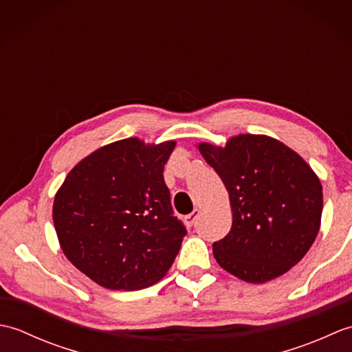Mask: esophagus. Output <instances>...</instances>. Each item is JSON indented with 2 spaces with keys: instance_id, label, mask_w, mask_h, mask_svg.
<instances>
[{
  "instance_id": "obj_1",
  "label": "esophagus",
  "mask_w": 352,
  "mask_h": 352,
  "mask_svg": "<svg viewBox=\"0 0 352 352\" xmlns=\"http://www.w3.org/2000/svg\"><path fill=\"white\" fill-rule=\"evenodd\" d=\"M199 216H201V210H198V208H195V210H193L190 214H188L184 218V223L188 227H193L197 223V221L199 219Z\"/></svg>"
}]
</instances>
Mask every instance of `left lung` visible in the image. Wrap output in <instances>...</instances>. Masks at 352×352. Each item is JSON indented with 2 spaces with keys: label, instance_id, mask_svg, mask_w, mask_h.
I'll return each mask as SVG.
<instances>
[{
  "label": "left lung",
  "instance_id": "8db88e82",
  "mask_svg": "<svg viewBox=\"0 0 352 352\" xmlns=\"http://www.w3.org/2000/svg\"><path fill=\"white\" fill-rule=\"evenodd\" d=\"M230 197L233 226L213 243L219 266L248 283L286 274L315 242L322 186L315 172L280 140L239 134L227 145L199 144Z\"/></svg>",
  "mask_w": 352,
  "mask_h": 352
}]
</instances>
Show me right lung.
I'll return each mask as SVG.
<instances>
[{
	"mask_svg": "<svg viewBox=\"0 0 352 352\" xmlns=\"http://www.w3.org/2000/svg\"><path fill=\"white\" fill-rule=\"evenodd\" d=\"M174 148V140L113 142L81 160L56 193L52 221L65 256L100 286L145 289L174 263L188 233L163 178Z\"/></svg>",
	"mask_w": 352,
	"mask_h": 352,
	"instance_id": "obj_1",
	"label": "right lung"
}]
</instances>
